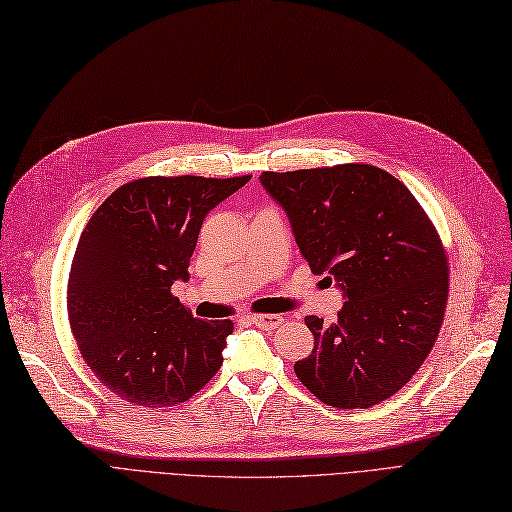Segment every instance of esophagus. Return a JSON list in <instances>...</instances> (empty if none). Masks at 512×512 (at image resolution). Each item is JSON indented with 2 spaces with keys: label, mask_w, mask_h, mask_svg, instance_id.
<instances>
[{
  "label": "esophagus",
  "mask_w": 512,
  "mask_h": 512,
  "mask_svg": "<svg viewBox=\"0 0 512 512\" xmlns=\"http://www.w3.org/2000/svg\"><path fill=\"white\" fill-rule=\"evenodd\" d=\"M250 322L254 324V327L258 329H265V331H271V329H277L282 324V316H269V314H258V316H250Z\"/></svg>",
  "instance_id": "1"
}]
</instances>
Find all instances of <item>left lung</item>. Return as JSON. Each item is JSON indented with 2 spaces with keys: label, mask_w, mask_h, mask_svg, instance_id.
<instances>
[{
  "label": "left lung",
  "mask_w": 512,
  "mask_h": 512,
  "mask_svg": "<svg viewBox=\"0 0 512 512\" xmlns=\"http://www.w3.org/2000/svg\"><path fill=\"white\" fill-rule=\"evenodd\" d=\"M303 258L344 292L337 322L307 316L314 350L294 374L322 404L369 408L427 359L448 299L442 241L404 183L371 164L260 175Z\"/></svg>",
  "instance_id": "obj_1"
}]
</instances>
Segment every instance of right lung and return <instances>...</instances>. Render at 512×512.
<instances>
[{
    "mask_svg": "<svg viewBox=\"0 0 512 512\" xmlns=\"http://www.w3.org/2000/svg\"><path fill=\"white\" fill-rule=\"evenodd\" d=\"M145 177L121 185L76 245L68 318L85 363L143 408L188 401L218 374L230 320H198L170 288L188 267L207 213L250 181Z\"/></svg>",
    "mask_w": 512,
    "mask_h": 512,
    "instance_id": "add662e5",
    "label": "right lung"
}]
</instances>
